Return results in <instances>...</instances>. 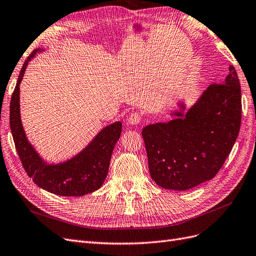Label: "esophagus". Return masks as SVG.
Segmentation results:
<instances>
[{
  "instance_id": "obj_1",
  "label": "esophagus",
  "mask_w": 256,
  "mask_h": 256,
  "mask_svg": "<svg viewBox=\"0 0 256 256\" xmlns=\"http://www.w3.org/2000/svg\"><path fill=\"white\" fill-rule=\"evenodd\" d=\"M128 124L129 125H138L141 122V114L134 112V113H131L130 116L128 117Z\"/></svg>"
}]
</instances>
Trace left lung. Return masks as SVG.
<instances>
[{
  "label": "left lung",
  "mask_w": 256,
  "mask_h": 256,
  "mask_svg": "<svg viewBox=\"0 0 256 256\" xmlns=\"http://www.w3.org/2000/svg\"><path fill=\"white\" fill-rule=\"evenodd\" d=\"M174 120L142 130L150 174L166 190H186L213 178L239 134L241 88L232 66L223 84L210 85L196 103H178Z\"/></svg>",
  "instance_id": "1"
}]
</instances>
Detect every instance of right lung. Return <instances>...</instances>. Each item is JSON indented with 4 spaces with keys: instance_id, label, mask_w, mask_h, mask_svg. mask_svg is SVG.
I'll use <instances>...</instances> for the list:
<instances>
[{
    "instance_id": "obj_1",
    "label": "right lung",
    "mask_w": 256,
    "mask_h": 256,
    "mask_svg": "<svg viewBox=\"0 0 256 256\" xmlns=\"http://www.w3.org/2000/svg\"><path fill=\"white\" fill-rule=\"evenodd\" d=\"M44 50H36L20 71L10 108V124L14 142L22 167L38 188L54 195L80 197L101 188L108 176L111 156L122 134L120 122L103 128L78 154L59 164L45 162L28 140L20 116V88L26 68L32 58Z\"/></svg>"
}]
</instances>
